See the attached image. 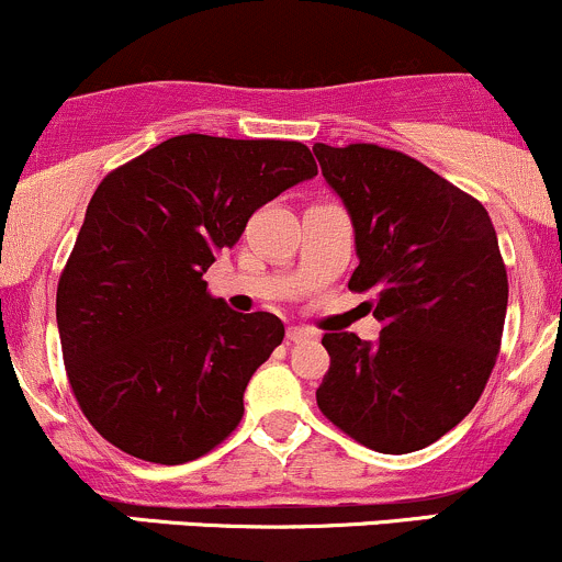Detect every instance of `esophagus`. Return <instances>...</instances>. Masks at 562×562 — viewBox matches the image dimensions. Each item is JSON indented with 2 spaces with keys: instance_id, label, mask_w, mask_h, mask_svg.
<instances>
[{
  "instance_id": "esophagus-1",
  "label": "esophagus",
  "mask_w": 562,
  "mask_h": 562,
  "mask_svg": "<svg viewBox=\"0 0 562 562\" xmlns=\"http://www.w3.org/2000/svg\"><path fill=\"white\" fill-rule=\"evenodd\" d=\"M315 330H312V328H304V326H291V328H288V339H291V341H296V345H299V341H310V339H315Z\"/></svg>"
}]
</instances>
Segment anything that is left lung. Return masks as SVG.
Returning a JSON list of instances; mask_svg holds the SVG:
<instances>
[{"label": "left lung", "instance_id": "1", "mask_svg": "<svg viewBox=\"0 0 562 562\" xmlns=\"http://www.w3.org/2000/svg\"><path fill=\"white\" fill-rule=\"evenodd\" d=\"M323 177L356 228L350 291L376 296L380 339L323 336L317 406L385 454L423 450L480 401L504 334L509 282L493 221L434 169L380 145L317 142Z\"/></svg>", "mask_w": 562, "mask_h": 562}]
</instances>
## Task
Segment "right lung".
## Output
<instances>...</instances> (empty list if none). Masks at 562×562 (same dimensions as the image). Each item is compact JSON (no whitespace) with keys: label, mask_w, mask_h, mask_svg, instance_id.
Instances as JSON below:
<instances>
[{"label":"right lung","mask_w":562,"mask_h":562,"mask_svg":"<svg viewBox=\"0 0 562 562\" xmlns=\"http://www.w3.org/2000/svg\"><path fill=\"white\" fill-rule=\"evenodd\" d=\"M315 175L301 142L180 134L99 182L56 323L75 398L110 445L177 465L239 425L247 382L285 326L228 310L204 271L258 206Z\"/></svg>","instance_id":"1"}]
</instances>
